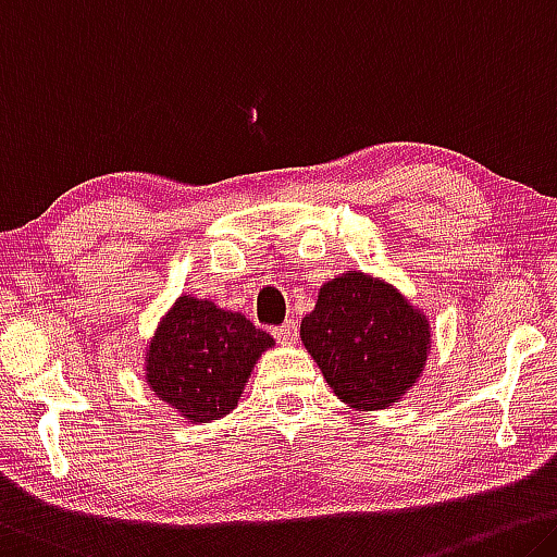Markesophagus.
<instances>
[{
	"label": "esophagus",
	"instance_id": "34e87169",
	"mask_svg": "<svg viewBox=\"0 0 557 557\" xmlns=\"http://www.w3.org/2000/svg\"><path fill=\"white\" fill-rule=\"evenodd\" d=\"M275 337L282 342V344H295V339H297V322H293V320H287L285 324H280V326H275Z\"/></svg>",
	"mask_w": 557,
	"mask_h": 557
}]
</instances>
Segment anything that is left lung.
I'll return each instance as SVG.
<instances>
[{"label":"left lung","mask_w":557,"mask_h":557,"mask_svg":"<svg viewBox=\"0 0 557 557\" xmlns=\"http://www.w3.org/2000/svg\"><path fill=\"white\" fill-rule=\"evenodd\" d=\"M334 394L351 409H386L417 384L431 332L392 285L347 272L320 289L299 326Z\"/></svg>","instance_id":"obj_1"}]
</instances>
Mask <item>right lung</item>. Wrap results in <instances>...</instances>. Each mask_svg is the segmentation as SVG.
<instances>
[{"label":"right lung","mask_w":557,"mask_h":557,"mask_svg":"<svg viewBox=\"0 0 557 557\" xmlns=\"http://www.w3.org/2000/svg\"><path fill=\"white\" fill-rule=\"evenodd\" d=\"M272 344L270 334L240 312L178 297L148 347V386L185 419L215 421L235 409L252 364Z\"/></svg>","instance_id":"right-lung-1"}]
</instances>
